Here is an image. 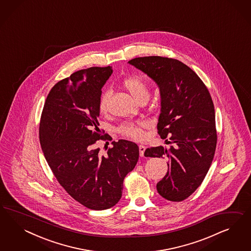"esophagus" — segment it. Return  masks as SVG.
Listing matches in <instances>:
<instances>
[{
    "mask_svg": "<svg viewBox=\"0 0 251 251\" xmlns=\"http://www.w3.org/2000/svg\"><path fill=\"white\" fill-rule=\"evenodd\" d=\"M145 149H146V148H145V145H139V151H140V155H141V156H144V155H145Z\"/></svg>",
    "mask_w": 251,
    "mask_h": 251,
    "instance_id": "34e87169",
    "label": "esophagus"
}]
</instances>
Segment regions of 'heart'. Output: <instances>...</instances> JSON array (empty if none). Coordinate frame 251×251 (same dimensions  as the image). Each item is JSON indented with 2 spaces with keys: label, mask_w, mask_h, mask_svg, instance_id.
I'll return each instance as SVG.
<instances>
[{
  "label": "heart",
  "mask_w": 251,
  "mask_h": 251,
  "mask_svg": "<svg viewBox=\"0 0 251 251\" xmlns=\"http://www.w3.org/2000/svg\"><path fill=\"white\" fill-rule=\"evenodd\" d=\"M124 87L129 92V94L139 102L142 99H148L149 89L148 84L144 77L133 76L126 79L123 82ZM110 98V91L106 90L100 96L99 102V109L101 113L106 112L107 109V103ZM146 122H127L120 126L119 131L122 135L129 137L134 140H141L144 137V127Z\"/></svg>",
  "instance_id": "1"
}]
</instances>
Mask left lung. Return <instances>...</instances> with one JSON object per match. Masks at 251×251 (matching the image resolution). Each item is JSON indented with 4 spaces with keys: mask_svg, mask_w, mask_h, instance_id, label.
<instances>
[{
    "mask_svg": "<svg viewBox=\"0 0 251 251\" xmlns=\"http://www.w3.org/2000/svg\"><path fill=\"white\" fill-rule=\"evenodd\" d=\"M157 84L161 109L158 134L172 144L145 150V156L168 157V170L156 184L160 195L171 201L190 196L203 181L213 162L217 134L211 95L194 71L181 61L160 56L128 61Z\"/></svg>",
    "mask_w": 251,
    "mask_h": 251,
    "instance_id": "1",
    "label": "left lung"
}]
</instances>
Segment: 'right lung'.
<instances>
[{"label": "right lung", "mask_w": 251, "mask_h": 251, "mask_svg": "<svg viewBox=\"0 0 251 251\" xmlns=\"http://www.w3.org/2000/svg\"><path fill=\"white\" fill-rule=\"evenodd\" d=\"M112 67L77 71L49 93L39 124L46 160L70 196L91 210H106L121 200L123 180L139 159L136 144L119 140L106 155L96 143L111 140L99 134V102ZM107 148V147H106Z\"/></svg>", "instance_id": "add662e5"}]
</instances>
